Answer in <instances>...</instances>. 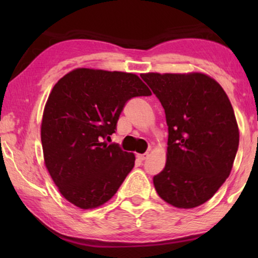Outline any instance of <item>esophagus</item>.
Instances as JSON below:
<instances>
[{
  "label": "esophagus",
  "instance_id": "esophagus-1",
  "mask_svg": "<svg viewBox=\"0 0 258 258\" xmlns=\"http://www.w3.org/2000/svg\"><path fill=\"white\" fill-rule=\"evenodd\" d=\"M148 155H149L148 153H146V154H139V155H137V157H139V160L144 161L148 157Z\"/></svg>",
  "mask_w": 258,
  "mask_h": 258
}]
</instances>
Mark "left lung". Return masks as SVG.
<instances>
[{
	"mask_svg": "<svg viewBox=\"0 0 258 258\" xmlns=\"http://www.w3.org/2000/svg\"><path fill=\"white\" fill-rule=\"evenodd\" d=\"M141 77L164 108L167 163L154 176L158 196L181 209L206 203L229 177L238 149L234 109L223 88L203 73Z\"/></svg>",
	"mask_w": 258,
	"mask_h": 258,
	"instance_id": "8db88e82",
	"label": "left lung"
}]
</instances>
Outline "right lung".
<instances>
[{
    "instance_id": "1",
    "label": "right lung",
    "mask_w": 258,
    "mask_h": 258,
    "mask_svg": "<svg viewBox=\"0 0 258 258\" xmlns=\"http://www.w3.org/2000/svg\"><path fill=\"white\" fill-rule=\"evenodd\" d=\"M151 91L135 74L77 68L52 88L44 105V165L67 201L94 209L115 195L135 155L108 144L126 101Z\"/></svg>"
}]
</instances>
